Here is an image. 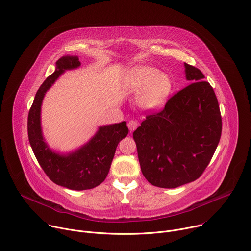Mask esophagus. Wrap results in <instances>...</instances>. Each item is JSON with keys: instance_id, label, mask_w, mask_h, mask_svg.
I'll list each match as a JSON object with an SVG mask.
<instances>
[{"instance_id": "esophagus-1", "label": "esophagus", "mask_w": 251, "mask_h": 251, "mask_svg": "<svg viewBox=\"0 0 251 251\" xmlns=\"http://www.w3.org/2000/svg\"><path fill=\"white\" fill-rule=\"evenodd\" d=\"M127 126H128V128H129L130 131H133V130L138 126V124H137L136 121L131 120V121H129V122L127 123Z\"/></svg>"}]
</instances>
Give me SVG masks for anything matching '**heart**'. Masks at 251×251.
<instances>
[{
    "mask_svg": "<svg viewBox=\"0 0 251 251\" xmlns=\"http://www.w3.org/2000/svg\"><path fill=\"white\" fill-rule=\"evenodd\" d=\"M124 88L130 93H138V101L147 108H157L168 99L172 81L155 68L137 66L130 69L125 76Z\"/></svg>",
    "mask_w": 251,
    "mask_h": 251,
    "instance_id": "heart-1",
    "label": "heart"
}]
</instances>
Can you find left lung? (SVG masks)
Returning <instances> with one entry per match:
<instances>
[{
	"instance_id": "left-lung-1",
	"label": "left lung",
	"mask_w": 251,
	"mask_h": 251,
	"mask_svg": "<svg viewBox=\"0 0 251 251\" xmlns=\"http://www.w3.org/2000/svg\"><path fill=\"white\" fill-rule=\"evenodd\" d=\"M190 85L133 131L138 160L154 186L176 188L198 179L220 140L222 123L212 87L201 70L184 63Z\"/></svg>"
}]
</instances>
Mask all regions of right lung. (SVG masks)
<instances>
[{"mask_svg":"<svg viewBox=\"0 0 251 251\" xmlns=\"http://www.w3.org/2000/svg\"><path fill=\"white\" fill-rule=\"evenodd\" d=\"M80 66L75 55H65L55 63V71L38 90L27 117V135L41 168L55 184L85 190L100 185L106 177L119 143L128 133L126 122L103 126L91 141L75 151L60 154L45 143L41 127V106L47 91L67 70Z\"/></svg>","mask_w":251,"mask_h":251,"instance_id":"add662e5","label":"right lung"}]
</instances>
